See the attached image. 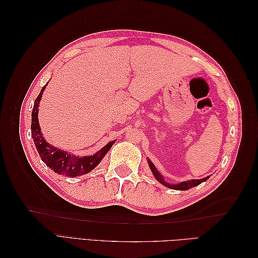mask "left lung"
I'll return each mask as SVG.
<instances>
[{
	"label": "left lung",
	"mask_w": 258,
	"mask_h": 258,
	"mask_svg": "<svg viewBox=\"0 0 258 258\" xmlns=\"http://www.w3.org/2000/svg\"><path fill=\"white\" fill-rule=\"evenodd\" d=\"M148 165H150V168H151V170H152V172H153L154 176H155L156 178H157V181H159L162 185H165L166 187H168V188H171V189H176V190H187V189L191 188V187H195V186H197V185L201 184L202 182L207 181V179L209 178V176H207V177H205V178H200V179H190V181H186V182H182V183H178V184H169V183H167V182L165 181V179H163L162 175L158 172L157 169L155 168L154 163H153L151 160H148Z\"/></svg>",
	"instance_id": "obj_1"
}]
</instances>
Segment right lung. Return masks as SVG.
<instances>
[{"label": "right lung", "mask_w": 258, "mask_h": 258, "mask_svg": "<svg viewBox=\"0 0 258 258\" xmlns=\"http://www.w3.org/2000/svg\"><path fill=\"white\" fill-rule=\"evenodd\" d=\"M46 86H47V84L42 88L40 95H38V97L34 101V106L32 111V122H31V136L33 138L38 155H40L41 159L46 163V166L49 167L58 174L70 177L87 174L99 165V162L102 160L105 154L111 150L112 145L115 143V140L107 143L95 155L85 156V157H79V156L69 154L50 145L48 142H46L41 132L40 123H38L37 118L38 104H40V101Z\"/></svg>", "instance_id": "obj_1"}]
</instances>
